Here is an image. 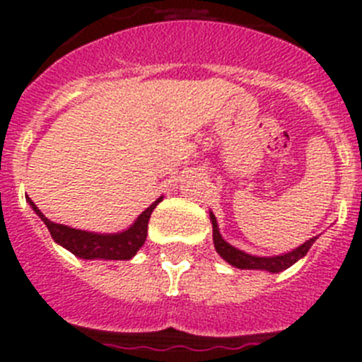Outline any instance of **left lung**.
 <instances>
[{"mask_svg": "<svg viewBox=\"0 0 362 362\" xmlns=\"http://www.w3.org/2000/svg\"><path fill=\"white\" fill-rule=\"evenodd\" d=\"M210 221H212L214 228V246H216L217 254L225 259L226 263L232 264L235 268H241V270H267L272 274H277V272H283L286 268L292 267L293 263H297L300 257H305L306 252L310 250V246L315 243L317 238L308 239L306 243H303L300 246L293 248L292 252H286V254L281 255H272V257H259V255H250L246 252L239 250L235 246H232L230 243H226L225 239L221 238L219 228H217L216 216L210 212Z\"/></svg>", "mask_w": 362, "mask_h": 362, "instance_id": "8db88e82", "label": "left lung"}]
</instances>
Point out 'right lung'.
Masks as SVG:
<instances>
[{
    "instance_id": "right-lung-1",
    "label": "right lung",
    "mask_w": 362,
    "mask_h": 362,
    "mask_svg": "<svg viewBox=\"0 0 362 362\" xmlns=\"http://www.w3.org/2000/svg\"><path fill=\"white\" fill-rule=\"evenodd\" d=\"M163 197L153 201L148 209L134 221V225L130 228L123 230L119 233H94L86 232V230L70 228L65 225H57L50 219L43 216L36 204L30 203L32 210L41 217L47 228H49L50 235L57 245H62L69 252H72L76 257L81 259H107V261H127L132 259L137 254V250L145 245L146 230H148V219L152 216L153 209L161 203Z\"/></svg>"
}]
</instances>
